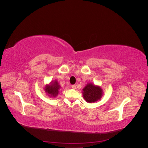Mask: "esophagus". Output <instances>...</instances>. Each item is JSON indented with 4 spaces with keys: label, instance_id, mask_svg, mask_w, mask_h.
<instances>
[{
    "label": "esophagus",
    "instance_id": "obj_1",
    "mask_svg": "<svg viewBox=\"0 0 148 148\" xmlns=\"http://www.w3.org/2000/svg\"><path fill=\"white\" fill-rule=\"evenodd\" d=\"M71 88H72L73 89H76V85L75 84H73V85H71Z\"/></svg>",
    "mask_w": 148,
    "mask_h": 148
}]
</instances>
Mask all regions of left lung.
<instances>
[{"label": "left lung", "mask_w": 148, "mask_h": 148, "mask_svg": "<svg viewBox=\"0 0 148 148\" xmlns=\"http://www.w3.org/2000/svg\"><path fill=\"white\" fill-rule=\"evenodd\" d=\"M83 98L88 103H94L101 99L103 91L100 86L88 83L83 89Z\"/></svg>", "instance_id": "left-lung-1"}]
</instances>
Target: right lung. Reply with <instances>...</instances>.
Instances as JSON below:
<instances>
[{
    "label": "right lung",
    "mask_w": 148,
    "mask_h": 148,
    "mask_svg": "<svg viewBox=\"0 0 148 148\" xmlns=\"http://www.w3.org/2000/svg\"><path fill=\"white\" fill-rule=\"evenodd\" d=\"M60 86L58 83L57 80L52 81L49 84H46L45 86L44 90L47 93V95L51 97H56L58 94L59 92V89L60 88Z\"/></svg>",
    "instance_id": "right-lung-1"
}]
</instances>
